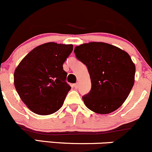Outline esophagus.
Listing matches in <instances>:
<instances>
[{
  "mask_svg": "<svg viewBox=\"0 0 152 152\" xmlns=\"http://www.w3.org/2000/svg\"><path fill=\"white\" fill-rule=\"evenodd\" d=\"M73 87L75 88H78V87H79V84L78 83H75V84H74V85H73Z\"/></svg>",
  "mask_w": 152,
  "mask_h": 152,
  "instance_id": "1",
  "label": "esophagus"
}]
</instances>
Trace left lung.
Segmentation results:
<instances>
[{
	"label": "left lung",
	"mask_w": 152,
	"mask_h": 152,
	"mask_svg": "<svg viewBox=\"0 0 152 152\" xmlns=\"http://www.w3.org/2000/svg\"><path fill=\"white\" fill-rule=\"evenodd\" d=\"M74 52L90 75L91 89L83 96L86 106L99 114L117 110L134 85L135 66L129 54L104 42L83 44Z\"/></svg>",
	"instance_id": "left-lung-1"
}]
</instances>
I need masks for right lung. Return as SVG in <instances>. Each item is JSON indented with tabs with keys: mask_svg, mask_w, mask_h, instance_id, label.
<instances>
[{
	"mask_svg": "<svg viewBox=\"0 0 152 152\" xmlns=\"http://www.w3.org/2000/svg\"><path fill=\"white\" fill-rule=\"evenodd\" d=\"M72 50V45L48 42L32 50L19 64L14 74L15 86L32 112L50 115L63 105L71 89L63 64Z\"/></svg>",
	"mask_w": 152,
	"mask_h": 152,
	"instance_id": "obj_1",
	"label": "right lung"
}]
</instances>
